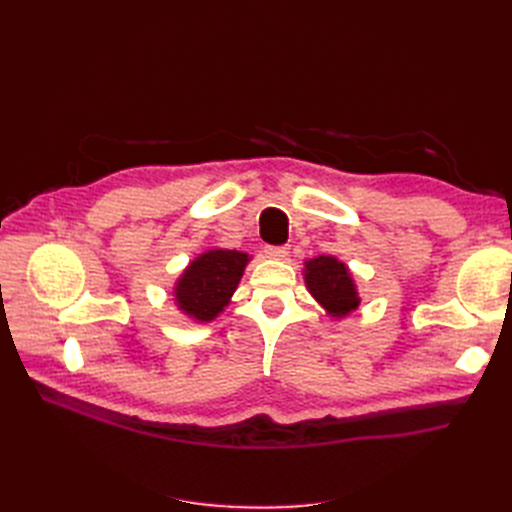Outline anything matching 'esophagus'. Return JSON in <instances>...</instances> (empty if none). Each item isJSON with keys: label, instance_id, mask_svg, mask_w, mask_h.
<instances>
[{"label": "esophagus", "instance_id": "34e87169", "mask_svg": "<svg viewBox=\"0 0 512 512\" xmlns=\"http://www.w3.org/2000/svg\"><path fill=\"white\" fill-rule=\"evenodd\" d=\"M288 247L282 245V247H265V256L271 258V260H286L288 258Z\"/></svg>", "mask_w": 512, "mask_h": 512}]
</instances>
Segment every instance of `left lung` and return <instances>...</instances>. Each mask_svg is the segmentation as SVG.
<instances>
[{
    "instance_id": "left-lung-1",
    "label": "left lung",
    "mask_w": 512,
    "mask_h": 512,
    "mask_svg": "<svg viewBox=\"0 0 512 512\" xmlns=\"http://www.w3.org/2000/svg\"><path fill=\"white\" fill-rule=\"evenodd\" d=\"M303 275L309 294L333 318H344L359 307V292H356L352 275L342 260L333 256L305 260Z\"/></svg>"
}]
</instances>
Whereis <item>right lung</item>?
<instances>
[{
    "mask_svg": "<svg viewBox=\"0 0 512 512\" xmlns=\"http://www.w3.org/2000/svg\"><path fill=\"white\" fill-rule=\"evenodd\" d=\"M247 262L250 256L237 250H209L192 260L175 284L181 312L198 322H211L228 305Z\"/></svg>",
    "mask_w": 512,
    "mask_h": 512,
    "instance_id": "obj_1",
    "label": "right lung"
}]
</instances>
